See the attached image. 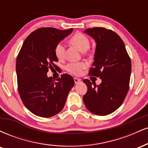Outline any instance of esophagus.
Returning <instances> with one entry per match:
<instances>
[{
	"mask_svg": "<svg viewBox=\"0 0 148 148\" xmlns=\"http://www.w3.org/2000/svg\"><path fill=\"white\" fill-rule=\"evenodd\" d=\"M74 83H75V84H79V82H81V79H78V78H74Z\"/></svg>",
	"mask_w": 148,
	"mask_h": 148,
	"instance_id": "1",
	"label": "esophagus"
}]
</instances>
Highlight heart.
<instances>
[{"label":"heart","instance_id":"1","mask_svg":"<svg viewBox=\"0 0 148 148\" xmlns=\"http://www.w3.org/2000/svg\"><path fill=\"white\" fill-rule=\"evenodd\" d=\"M69 42L71 45L77 47L80 51L84 52V55L88 53V49L90 46V41L89 38L81 33H76L69 39ZM54 53L56 57L59 60H64L65 58L66 49L63 44L58 43L54 49ZM86 68V64L85 62H72L66 66L65 69L67 72L74 75H80L84 69Z\"/></svg>","mask_w":148,"mask_h":148}]
</instances>
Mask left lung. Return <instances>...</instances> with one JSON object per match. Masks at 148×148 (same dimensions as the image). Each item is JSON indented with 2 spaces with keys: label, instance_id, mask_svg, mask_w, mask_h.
Instances as JSON below:
<instances>
[{
  "label": "left lung",
  "instance_id": "obj_1",
  "mask_svg": "<svg viewBox=\"0 0 148 148\" xmlns=\"http://www.w3.org/2000/svg\"><path fill=\"white\" fill-rule=\"evenodd\" d=\"M96 42L95 61L89 75L99 77V86L84 79L88 91L83 97L88 110L97 115H106L122 105L130 88L132 62L125 44L113 30L101 27L84 31Z\"/></svg>",
  "mask_w": 148,
  "mask_h": 148
}]
</instances>
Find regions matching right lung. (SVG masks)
Returning a JSON list of instances; mask_svg holds the SVG:
<instances>
[{"label": "right lung", "instance_id": "add662e5", "mask_svg": "<svg viewBox=\"0 0 148 148\" xmlns=\"http://www.w3.org/2000/svg\"><path fill=\"white\" fill-rule=\"evenodd\" d=\"M40 28L27 37L16 58L18 91L24 106L33 114L50 118L62 111L74 81L64 74L56 79L47 75L49 68L58 67L56 45L72 32Z\"/></svg>", "mask_w": 148, "mask_h": 148}]
</instances>
